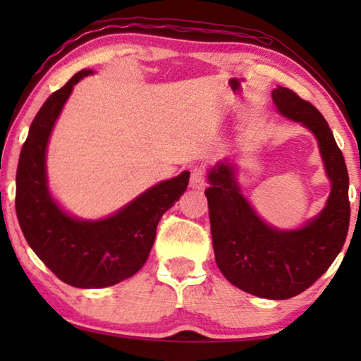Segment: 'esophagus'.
<instances>
[{"instance_id": "esophagus-1", "label": "esophagus", "mask_w": 361, "mask_h": 361, "mask_svg": "<svg viewBox=\"0 0 361 361\" xmlns=\"http://www.w3.org/2000/svg\"><path fill=\"white\" fill-rule=\"evenodd\" d=\"M189 186L192 189H204L205 188V176L202 169L195 167L191 172V180H189Z\"/></svg>"}]
</instances>
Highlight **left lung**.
<instances>
[{
    "mask_svg": "<svg viewBox=\"0 0 361 361\" xmlns=\"http://www.w3.org/2000/svg\"><path fill=\"white\" fill-rule=\"evenodd\" d=\"M277 111L304 126L319 143L325 173L331 183L319 215L298 229L267 224L248 202L229 159L207 170L213 250L216 264L229 282L250 295L288 299L307 290L326 272L344 245L350 221L349 173L333 132L322 113L293 90H272Z\"/></svg>",
    "mask_w": 361,
    "mask_h": 361,
    "instance_id": "left-lung-1",
    "label": "left lung"
}]
</instances>
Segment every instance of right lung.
<instances>
[{
    "mask_svg": "<svg viewBox=\"0 0 361 361\" xmlns=\"http://www.w3.org/2000/svg\"><path fill=\"white\" fill-rule=\"evenodd\" d=\"M89 75L94 71L76 73L35 116L17 167L16 212L28 245L62 282L105 288L143 267L159 219L186 191L189 172L157 183L106 218L82 219L65 212L49 191L47 143L73 87Z\"/></svg>",
    "mask_w": 361,
    "mask_h": 361,
    "instance_id": "right-lung-1",
    "label": "right lung"
}]
</instances>
